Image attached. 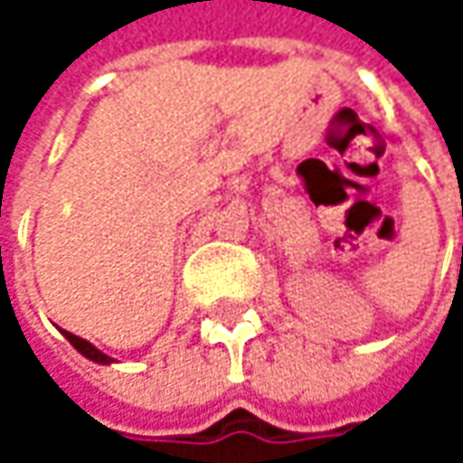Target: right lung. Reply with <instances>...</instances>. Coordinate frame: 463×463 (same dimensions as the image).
I'll return each mask as SVG.
<instances>
[{
  "instance_id": "right-lung-1",
  "label": "right lung",
  "mask_w": 463,
  "mask_h": 463,
  "mask_svg": "<svg viewBox=\"0 0 463 463\" xmlns=\"http://www.w3.org/2000/svg\"><path fill=\"white\" fill-rule=\"evenodd\" d=\"M63 337L71 343V345L80 350L84 358H90V361H95V364H113V358H108L102 350H98V347L92 345V343H87V340H81V337H77V335H71V332H66V329H61Z\"/></svg>"
}]
</instances>
